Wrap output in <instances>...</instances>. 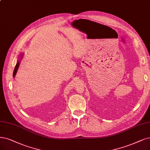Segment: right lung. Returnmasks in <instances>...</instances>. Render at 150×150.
<instances>
[{
  "label": "right lung",
  "instance_id": "right-lung-1",
  "mask_svg": "<svg viewBox=\"0 0 150 150\" xmlns=\"http://www.w3.org/2000/svg\"><path fill=\"white\" fill-rule=\"evenodd\" d=\"M19 65H20V62H17L15 65V69H14V71H13V76H15L16 74V71H17V70L18 69V67H19Z\"/></svg>",
  "mask_w": 150,
  "mask_h": 150
}]
</instances>
